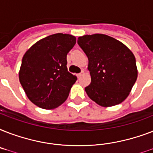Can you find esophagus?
Segmentation results:
<instances>
[{
    "instance_id": "esophagus-1",
    "label": "esophagus",
    "mask_w": 153,
    "mask_h": 153,
    "mask_svg": "<svg viewBox=\"0 0 153 153\" xmlns=\"http://www.w3.org/2000/svg\"><path fill=\"white\" fill-rule=\"evenodd\" d=\"M82 74H83V71H82L81 73H79V74H77V77H78V78H80V77L82 75Z\"/></svg>"
}]
</instances>
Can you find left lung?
<instances>
[{
    "label": "left lung",
    "mask_w": 153,
    "mask_h": 153,
    "mask_svg": "<svg viewBox=\"0 0 153 153\" xmlns=\"http://www.w3.org/2000/svg\"><path fill=\"white\" fill-rule=\"evenodd\" d=\"M78 44L88 57L91 82L85 91L89 98L104 107L121 103L137 79L133 52L121 42L104 34L80 36Z\"/></svg>",
    "instance_id": "1"
}]
</instances>
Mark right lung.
Wrapping results in <instances>:
<instances>
[{"instance_id":"1","label":"right lung","mask_w":153,"mask_h":153,"mask_svg":"<svg viewBox=\"0 0 153 153\" xmlns=\"http://www.w3.org/2000/svg\"><path fill=\"white\" fill-rule=\"evenodd\" d=\"M76 43L69 34L56 33L33 44L24 55L20 82L32 103L55 109L67 100L77 77L67 71V55Z\"/></svg>"}]
</instances>
